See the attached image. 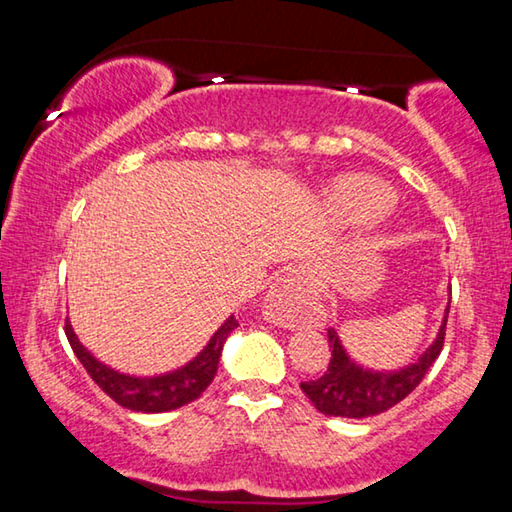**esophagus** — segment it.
Instances as JSON below:
<instances>
[{
	"label": "esophagus",
	"mask_w": 512,
	"mask_h": 512,
	"mask_svg": "<svg viewBox=\"0 0 512 512\" xmlns=\"http://www.w3.org/2000/svg\"><path fill=\"white\" fill-rule=\"evenodd\" d=\"M314 300V282L305 277V273H287L277 277V282H273V287L268 289L264 309L273 323L296 327L314 316Z\"/></svg>",
	"instance_id": "34e87169"
}]
</instances>
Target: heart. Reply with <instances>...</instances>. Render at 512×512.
<instances>
[{
    "instance_id": "1",
    "label": "heart",
    "mask_w": 512,
    "mask_h": 512,
    "mask_svg": "<svg viewBox=\"0 0 512 512\" xmlns=\"http://www.w3.org/2000/svg\"><path fill=\"white\" fill-rule=\"evenodd\" d=\"M341 212L352 223H366L384 214L391 205V192L372 180H354L339 196Z\"/></svg>"
}]
</instances>
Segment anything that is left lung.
Segmentation results:
<instances>
[{"instance_id": "1", "label": "left lung", "mask_w": 512, "mask_h": 512, "mask_svg": "<svg viewBox=\"0 0 512 512\" xmlns=\"http://www.w3.org/2000/svg\"><path fill=\"white\" fill-rule=\"evenodd\" d=\"M447 314L449 309L445 311L436 341L420 354V359L411 366L393 372L361 368L343 350L336 329L329 327L327 339L329 348H332V359H329L323 377L302 381V393L309 397V402L320 413L336 415V418H370V415L393 409L395 404H400L406 395L415 391V386L420 384L433 366V361L438 359L445 343Z\"/></svg>"}]
</instances>
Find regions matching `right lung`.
<instances>
[{
	"label": "right lung",
	"mask_w": 512,
	"mask_h": 512,
	"mask_svg": "<svg viewBox=\"0 0 512 512\" xmlns=\"http://www.w3.org/2000/svg\"><path fill=\"white\" fill-rule=\"evenodd\" d=\"M237 325V318L230 316L219 329H216V334L196 359L189 361L183 368L158 377H131L124 375V372L108 368L106 363L94 359L92 354L83 348L81 341L76 339L69 320L65 323V334L76 354V359L83 363V368L88 370V375L103 393L112 397L119 406H124V409L142 413H162L180 409V406L194 402L196 397L203 395L205 388L212 384L216 368H219L223 343Z\"/></svg>",
	"instance_id": "right-lung-1"
}]
</instances>
